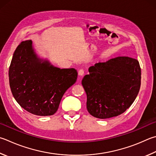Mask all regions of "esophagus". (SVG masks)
Segmentation results:
<instances>
[{
    "label": "esophagus",
    "instance_id": "obj_1",
    "mask_svg": "<svg viewBox=\"0 0 156 156\" xmlns=\"http://www.w3.org/2000/svg\"><path fill=\"white\" fill-rule=\"evenodd\" d=\"M84 74V72L83 69H81L78 71V75L80 76H83Z\"/></svg>",
    "mask_w": 156,
    "mask_h": 156
}]
</instances>
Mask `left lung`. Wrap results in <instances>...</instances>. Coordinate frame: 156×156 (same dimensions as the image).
I'll return each mask as SVG.
<instances>
[{"instance_id":"left-lung-1","label":"left lung","mask_w":156,"mask_h":156,"mask_svg":"<svg viewBox=\"0 0 156 156\" xmlns=\"http://www.w3.org/2000/svg\"><path fill=\"white\" fill-rule=\"evenodd\" d=\"M82 84L87 93V108L93 117L108 119L122 114L134 102L139 92V62L119 56L89 68Z\"/></svg>"}]
</instances>
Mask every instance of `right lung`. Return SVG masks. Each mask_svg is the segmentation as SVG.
I'll list each match as a JSON object with an SVG mask.
<instances>
[{
	"instance_id": "right-lung-1",
	"label": "right lung",
	"mask_w": 156,
	"mask_h": 156,
	"mask_svg": "<svg viewBox=\"0 0 156 156\" xmlns=\"http://www.w3.org/2000/svg\"><path fill=\"white\" fill-rule=\"evenodd\" d=\"M77 76L74 68H58L38 56L31 40L18 45L9 69L15 100L27 111L38 116H50L57 111L62 97Z\"/></svg>"
}]
</instances>
